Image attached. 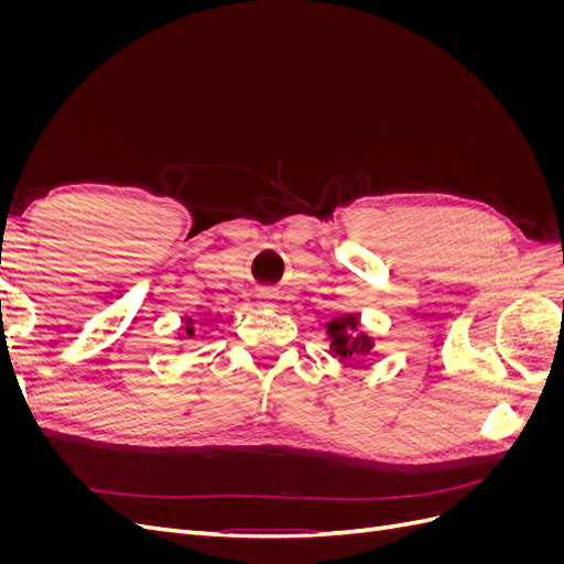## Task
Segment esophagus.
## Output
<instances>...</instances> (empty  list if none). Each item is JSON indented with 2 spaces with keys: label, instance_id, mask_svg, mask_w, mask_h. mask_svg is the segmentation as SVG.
<instances>
[{
  "label": "esophagus",
  "instance_id": "34e87169",
  "mask_svg": "<svg viewBox=\"0 0 564 564\" xmlns=\"http://www.w3.org/2000/svg\"><path fill=\"white\" fill-rule=\"evenodd\" d=\"M263 299H272V296H270V294H265V296H263Z\"/></svg>",
  "mask_w": 564,
  "mask_h": 564
}]
</instances>
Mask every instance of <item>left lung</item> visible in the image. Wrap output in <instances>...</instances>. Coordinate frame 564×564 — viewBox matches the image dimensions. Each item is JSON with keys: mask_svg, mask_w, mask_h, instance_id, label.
<instances>
[{"mask_svg": "<svg viewBox=\"0 0 564 564\" xmlns=\"http://www.w3.org/2000/svg\"><path fill=\"white\" fill-rule=\"evenodd\" d=\"M324 329H327L332 355L340 357V360L362 362V357H367L373 348V338L360 332V317L355 313H346L329 319L324 324Z\"/></svg>", "mask_w": 564, "mask_h": 564, "instance_id": "8db88e82", "label": "left lung"}]
</instances>
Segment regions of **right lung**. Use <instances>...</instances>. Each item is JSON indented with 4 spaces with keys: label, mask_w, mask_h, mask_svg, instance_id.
<instances>
[{
    "label": "right lung",
    "mask_w": 564,
    "mask_h": 564,
    "mask_svg": "<svg viewBox=\"0 0 564 564\" xmlns=\"http://www.w3.org/2000/svg\"><path fill=\"white\" fill-rule=\"evenodd\" d=\"M178 336H181V338H193V336H195V319H193V317L185 319L183 332H181Z\"/></svg>",
    "instance_id": "add662e5"
}]
</instances>
